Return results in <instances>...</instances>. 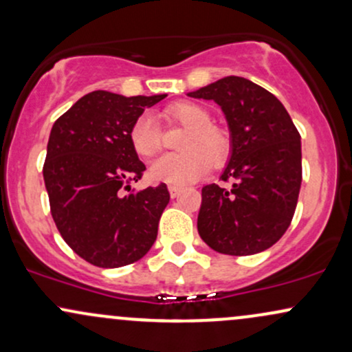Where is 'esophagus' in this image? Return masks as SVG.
Returning a JSON list of instances; mask_svg holds the SVG:
<instances>
[{
	"instance_id": "obj_1",
	"label": "esophagus",
	"mask_w": 352,
	"mask_h": 352,
	"mask_svg": "<svg viewBox=\"0 0 352 352\" xmlns=\"http://www.w3.org/2000/svg\"><path fill=\"white\" fill-rule=\"evenodd\" d=\"M182 190H184V188L179 187V185H170V187H168V192H170L172 199H175V197H179Z\"/></svg>"
}]
</instances>
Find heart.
<instances>
[{"mask_svg":"<svg viewBox=\"0 0 352 352\" xmlns=\"http://www.w3.org/2000/svg\"><path fill=\"white\" fill-rule=\"evenodd\" d=\"M167 122L187 129L180 148L184 153L162 155L151 165V179L172 185H185L199 180L210 170V165L220 167L232 152V139L223 129L212 125V116L195 102H175L162 112ZM132 148L140 157H152L162 147V132L155 119L148 114L139 116L129 131Z\"/></svg>","mask_w":352,"mask_h":352,"instance_id":"obj_1","label":"heart"}]
</instances>
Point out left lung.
<instances>
[{
  "mask_svg": "<svg viewBox=\"0 0 352 352\" xmlns=\"http://www.w3.org/2000/svg\"><path fill=\"white\" fill-rule=\"evenodd\" d=\"M213 100L228 122L232 152L221 180L201 188L197 228L218 253L246 256L268 250L292 223L301 187V137L272 92L238 76L188 92Z\"/></svg>",
  "mask_w": 352,
  "mask_h": 352,
  "instance_id": "1",
  "label": "left lung"
}]
</instances>
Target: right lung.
Wrapping results in <instances>:
<instances>
[{
  "instance_id": "obj_1",
  "label": "right lung",
  "mask_w": 352,
  "mask_h": 352,
  "mask_svg": "<svg viewBox=\"0 0 352 352\" xmlns=\"http://www.w3.org/2000/svg\"><path fill=\"white\" fill-rule=\"evenodd\" d=\"M164 98L94 91L52 125L43 167L51 215L64 241L91 265H131L155 241L170 193L165 184L131 190L145 165L129 131Z\"/></svg>"
}]
</instances>
